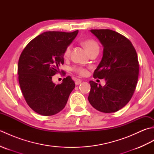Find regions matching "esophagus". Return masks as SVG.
<instances>
[{
  "label": "esophagus",
  "instance_id": "1",
  "mask_svg": "<svg viewBox=\"0 0 154 154\" xmlns=\"http://www.w3.org/2000/svg\"><path fill=\"white\" fill-rule=\"evenodd\" d=\"M75 85H79V84L81 83V80L77 79L75 80Z\"/></svg>",
  "mask_w": 154,
  "mask_h": 154
}]
</instances>
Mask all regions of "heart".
<instances>
[{
    "mask_svg": "<svg viewBox=\"0 0 154 154\" xmlns=\"http://www.w3.org/2000/svg\"><path fill=\"white\" fill-rule=\"evenodd\" d=\"M83 45L84 47L85 48L87 51L89 52V53H91V52L94 51H99V44H97L96 41L93 40H85L83 42ZM71 53V46H68L64 51V57L67 58L69 57ZM75 71L77 72V73H79L81 75H85L87 74V71L83 67H77L75 69Z\"/></svg>",
    "mask_w": 154,
    "mask_h": 154,
    "instance_id": "obj_1",
    "label": "heart"
}]
</instances>
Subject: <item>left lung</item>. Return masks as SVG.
Returning <instances> with one entry per match:
<instances>
[{"label": "left lung", "instance_id": "left-lung-1", "mask_svg": "<svg viewBox=\"0 0 154 154\" xmlns=\"http://www.w3.org/2000/svg\"><path fill=\"white\" fill-rule=\"evenodd\" d=\"M103 47V57L94 71L93 77L105 79L102 87L90 81L88 97L90 104L102 112L120 110L131 99L139 73L138 55L128 39L109 30H91Z\"/></svg>", "mask_w": 154, "mask_h": 154}]
</instances>
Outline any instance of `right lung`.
Listing matches in <instances>:
<instances>
[{
  "label": "right lung",
  "mask_w": 154,
  "mask_h": 154,
  "mask_svg": "<svg viewBox=\"0 0 154 154\" xmlns=\"http://www.w3.org/2000/svg\"><path fill=\"white\" fill-rule=\"evenodd\" d=\"M79 31L45 32L29 42L20 56L19 84L28 106L43 116L64 109L75 84L70 76L55 85L52 76L64 63L63 54Z\"/></svg>",
  "instance_id": "obj_1"
}]
</instances>
